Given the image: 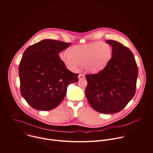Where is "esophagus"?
<instances>
[{
  "mask_svg": "<svg viewBox=\"0 0 153 153\" xmlns=\"http://www.w3.org/2000/svg\"><path fill=\"white\" fill-rule=\"evenodd\" d=\"M78 77H79V79H83V78L85 77V76H84L83 74H80L79 75Z\"/></svg>",
  "mask_w": 153,
  "mask_h": 153,
  "instance_id": "esophagus-1",
  "label": "esophagus"
}]
</instances>
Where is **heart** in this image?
<instances>
[{
  "instance_id": "obj_1",
  "label": "heart",
  "mask_w": 153,
  "mask_h": 153,
  "mask_svg": "<svg viewBox=\"0 0 153 153\" xmlns=\"http://www.w3.org/2000/svg\"><path fill=\"white\" fill-rule=\"evenodd\" d=\"M112 50L111 45L104 42H95L69 48L67 53L59 54V59L70 70H78L83 63L85 70L95 73L103 69L111 59Z\"/></svg>"
}]
</instances>
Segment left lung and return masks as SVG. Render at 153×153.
<instances>
[{
    "mask_svg": "<svg viewBox=\"0 0 153 153\" xmlns=\"http://www.w3.org/2000/svg\"><path fill=\"white\" fill-rule=\"evenodd\" d=\"M106 42L112 45V58L103 70L86 75L85 95L94 110L111 114L122 111L134 97L138 68L128 47L114 40Z\"/></svg>",
    "mask_w": 153,
    "mask_h": 153,
    "instance_id": "obj_1",
    "label": "left lung"
}]
</instances>
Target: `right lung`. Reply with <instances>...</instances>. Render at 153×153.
Here are the masks:
<instances>
[{
	"label": "right lung",
	"instance_id": "right-lung-1",
	"mask_svg": "<svg viewBox=\"0 0 153 153\" xmlns=\"http://www.w3.org/2000/svg\"><path fill=\"white\" fill-rule=\"evenodd\" d=\"M71 43L44 39L28 47L19 64L20 92L33 109L50 111L64 100L68 85L79 80L69 71L59 53Z\"/></svg>",
	"mask_w": 153,
	"mask_h": 153
}]
</instances>
